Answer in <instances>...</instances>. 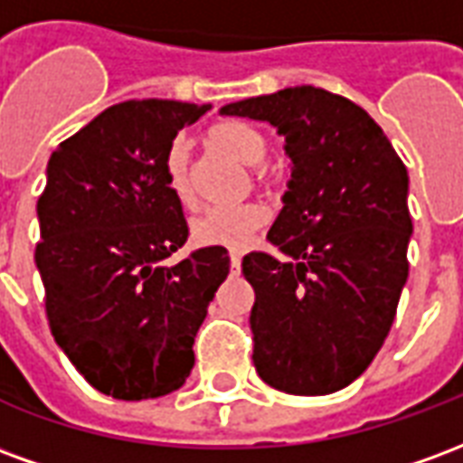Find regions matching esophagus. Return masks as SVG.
<instances>
[{
  "label": "esophagus",
  "instance_id": "34e87169",
  "mask_svg": "<svg viewBox=\"0 0 463 463\" xmlns=\"http://www.w3.org/2000/svg\"><path fill=\"white\" fill-rule=\"evenodd\" d=\"M241 260H242V255L238 250H232L231 252V268H232V272H238L241 270Z\"/></svg>",
  "mask_w": 463,
  "mask_h": 463
}]
</instances>
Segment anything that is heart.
Here are the masks:
<instances>
[{"mask_svg":"<svg viewBox=\"0 0 463 463\" xmlns=\"http://www.w3.org/2000/svg\"><path fill=\"white\" fill-rule=\"evenodd\" d=\"M205 143L228 153L235 161L255 165L265 158L268 141L255 126L245 121L213 123L205 131ZM163 183L165 191L181 208L195 205V193L191 185L188 156L181 143H173L163 161ZM270 221V211L262 203H241V205H221L198 215L191 225V238L198 248H222V250H242L248 248L252 235L265 228Z\"/></svg>","mask_w":463,"mask_h":463,"instance_id":"heart-1","label":"heart"}]
</instances>
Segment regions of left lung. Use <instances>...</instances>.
Masks as SVG:
<instances>
[{
	"instance_id": "1",
	"label": "left lung",
	"mask_w": 463,
	"mask_h": 463,
	"mask_svg": "<svg viewBox=\"0 0 463 463\" xmlns=\"http://www.w3.org/2000/svg\"><path fill=\"white\" fill-rule=\"evenodd\" d=\"M221 114L275 126L290 158L268 232L285 258H242L255 369L288 394H332L372 364L397 315L411 238L407 168L364 109L325 89L252 96Z\"/></svg>"
}]
</instances>
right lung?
I'll return each mask as SVG.
<instances>
[{"label": "right lung", "instance_id": "right-lung-1", "mask_svg": "<svg viewBox=\"0 0 463 463\" xmlns=\"http://www.w3.org/2000/svg\"><path fill=\"white\" fill-rule=\"evenodd\" d=\"M208 109L163 99L109 106L46 165L34 252L46 317L71 364L109 397L141 402L183 387L195 335L231 272L222 248L165 262L188 225L163 161Z\"/></svg>", "mask_w": 463, "mask_h": 463}]
</instances>
